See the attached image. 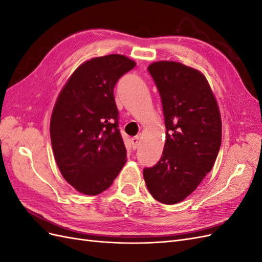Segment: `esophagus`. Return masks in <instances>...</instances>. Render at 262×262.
<instances>
[{
    "instance_id": "34e87169",
    "label": "esophagus",
    "mask_w": 262,
    "mask_h": 262,
    "mask_svg": "<svg viewBox=\"0 0 262 262\" xmlns=\"http://www.w3.org/2000/svg\"><path fill=\"white\" fill-rule=\"evenodd\" d=\"M131 143H132V147L133 149H137L140 143V138L139 137H134L131 139Z\"/></svg>"
}]
</instances>
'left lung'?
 <instances>
[{
  "label": "left lung",
  "mask_w": 262,
  "mask_h": 262,
  "mask_svg": "<svg viewBox=\"0 0 262 262\" xmlns=\"http://www.w3.org/2000/svg\"><path fill=\"white\" fill-rule=\"evenodd\" d=\"M161 95L166 141L160 162L144 168L149 193L175 204L192 193L213 167L222 141L217 101L205 76L175 61L149 64Z\"/></svg>",
  "instance_id": "obj_1"
}]
</instances>
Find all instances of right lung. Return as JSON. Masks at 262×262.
<instances>
[{"mask_svg":"<svg viewBox=\"0 0 262 262\" xmlns=\"http://www.w3.org/2000/svg\"><path fill=\"white\" fill-rule=\"evenodd\" d=\"M134 67L121 54L91 59L74 71L55 101L50 121L54 158L78 192L105 191L126 162L114 89Z\"/></svg>","mask_w":262,"mask_h":262,"instance_id":"obj_1","label":"right lung"}]
</instances>
